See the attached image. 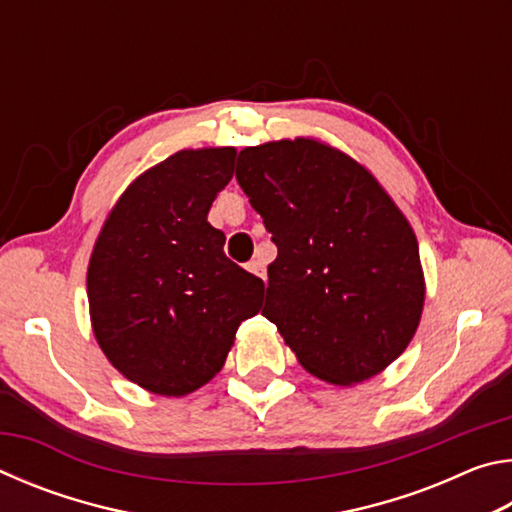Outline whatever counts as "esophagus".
<instances>
[{
    "label": "esophagus",
    "instance_id": "34e87169",
    "mask_svg": "<svg viewBox=\"0 0 512 512\" xmlns=\"http://www.w3.org/2000/svg\"><path fill=\"white\" fill-rule=\"evenodd\" d=\"M248 271L255 273L257 277H262V280L266 282V266L262 259H253V262H248Z\"/></svg>",
    "mask_w": 512,
    "mask_h": 512
}]
</instances>
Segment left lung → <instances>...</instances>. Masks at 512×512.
<instances>
[{
	"instance_id": "1",
	"label": "left lung",
	"mask_w": 512,
	"mask_h": 512,
	"mask_svg": "<svg viewBox=\"0 0 512 512\" xmlns=\"http://www.w3.org/2000/svg\"><path fill=\"white\" fill-rule=\"evenodd\" d=\"M237 183L277 246L262 314L305 370L348 386L400 357L424 280L411 225L377 180L298 137L241 151Z\"/></svg>"
}]
</instances>
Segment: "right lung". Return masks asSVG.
I'll return each instance as SVG.
<instances>
[{
    "instance_id": "right-lung-1",
    "label": "right lung",
    "mask_w": 512,
    "mask_h": 512,
    "mask_svg": "<svg viewBox=\"0 0 512 512\" xmlns=\"http://www.w3.org/2000/svg\"><path fill=\"white\" fill-rule=\"evenodd\" d=\"M235 149L178 151L119 198L94 246V336L121 375L180 397L223 368L241 320L262 309L264 282L230 262L207 223L230 183Z\"/></svg>"
}]
</instances>
